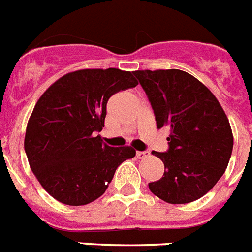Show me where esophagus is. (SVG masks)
Here are the masks:
<instances>
[{"instance_id": "esophagus-1", "label": "esophagus", "mask_w": 252, "mask_h": 252, "mask_svg": "<svg viewBox=\"0 0 252 252\" xmlns=\"http://www.w3.org/2000/svg\"><path fill=\"white\" fill-rule=\"evenodd\" d=\"M148 156H149V152H136V157L139 159L147 158Z\"/></svg>"}]
</instances>
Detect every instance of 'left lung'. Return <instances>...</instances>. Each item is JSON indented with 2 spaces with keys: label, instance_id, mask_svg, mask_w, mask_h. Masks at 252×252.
Segmentation results:
<instances>
[{
  "label": "left lung",
  "instance_id": "1",
  "mask_svg": "<svg viewBox=\"0 0 252 252\" xmlns=\"http://www.w3.org/2000/svg\"><path fill=\"white\" fill-rule=\"evenodd\" d=\"M134 75L149 98L158 128L171 131L169 149L153 152L164 163V173L150 182V191L169 204L200 199L222 177L233 149L224 109L201 81L182 70H137Z\"/></svg>",
  "mask_w": 252,
  "mask_h": 252
}]
</instances>
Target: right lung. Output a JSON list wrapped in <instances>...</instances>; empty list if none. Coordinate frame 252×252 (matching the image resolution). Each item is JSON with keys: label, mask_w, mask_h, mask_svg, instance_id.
<instances>
[{"label": "right lung", "mask_w": 252, "mask_h": 252, "mask_svg": "<svg viewBox=\"0 0 252 252\" xmlns=\"http://www.w3.org/2000/svg\"><path fill=\"white\" fill-rule=\"evenodd\" d=\"M137 80L120 68H84L60 77L29 117L24 148L36 180L57 201L87 205L100 197L116 169L134 158L132 147L102 143L107 102Z\"/></svg>", "instance_id": "right-lung-1"}]
</instances>
